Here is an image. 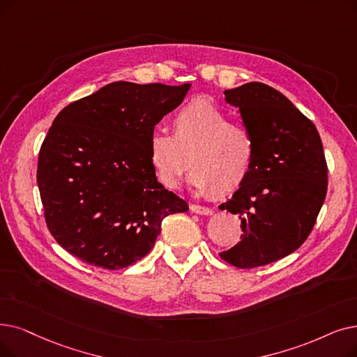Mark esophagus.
Wrapping results in <instances>:
<instances>
[{"mask_svg": "<svg viewBox=\"0 0 357 357\" xmlns=\"http://www.w3.org/2000/svg\"><path fill=\"white\" fill-rule=\"evenodd\" d=\"M191 211L195 213V214H204V215H211L214 211L210 208V207H206V206H199V204H191L190 206Z\"/></svg>", "mask_w": 357, "mask_h": 357, "instance_id": "esophagus-1", "label": "esophagus"}]
</instances>
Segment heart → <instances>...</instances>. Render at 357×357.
<instances>
[{
	"instance_id": "b5f03b06",
	"label": "heart",
	"mask_w": 357,
	"mask_h": 357,
	"mask_svg": "<svg viewBox=\"0 0 357 357\" xmlns=\"http://www.w3.org/2000/svg\"><path fill=\"white\" fill-rule=\"evenodd\" d=\"M255 140L242 123L206 96L183 103L172 118V134L154 131L149 159L166 188H176L192 167L190 182L199 192L225 197L239 190L255 160Z\"/></svg>"
}]
</instances>
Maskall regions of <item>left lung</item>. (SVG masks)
Here are the masks:
<instances>
[{
	"label": "left lung",
	"mask_w": 357,
	"mask_h": 357,
	"mask_svg": "<svg viewBox=\"0 0 357 357\" xmlns=\"http://www.w3.org/2000/svg\"><path fill=\"white\" fill-rule=\"evenodd\" d=\"M225 96L239 107L257 151L250 176L220 206L239 215L243 231L220 258L255 268L287 257L311 235L327 195V160L312 121L278 90L252 82Z\"/></svg>",
	"instance_id": "obj_1"
}]
</instances>
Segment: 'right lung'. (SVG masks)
Listing matches in <instances>:
<instances>
[{
	"mask_svg": "<svg viewBox=\"0 0 357 357\" xmlns=\"http://www.w3.org/2000/svg\"><path fill=\"white\" fill-rule=\"evenodd\" d=\"M190 87L115 82L56 115L36 179L46 226L67 252L89 266L126 268L151 251L165 217L188 211L158 181L149 138Z\"/></svg>",
	"mask_w": 357,
	"mask_h": 357,
	"instance_id": "obj_1",
	"label": "right lung"
}]
</instances>
